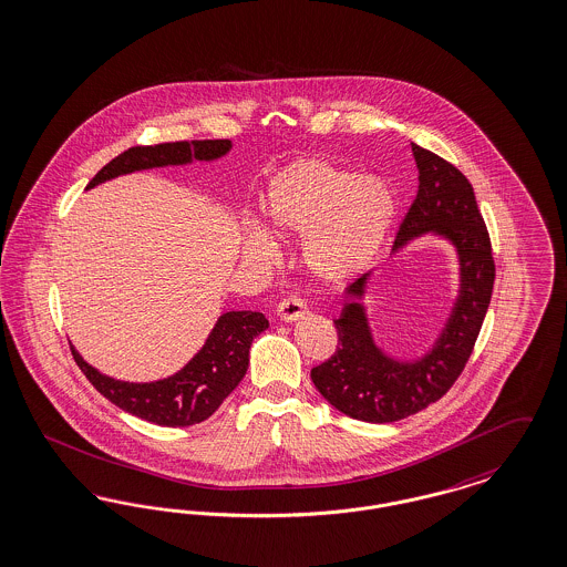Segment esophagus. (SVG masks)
Here are the masks:
<instances>
[{"label":"esophagus","instance_id":"34e87169","mask_svg":"<svg viewBox=\"0 0 567 567\" xmlns=\"http://www.w3.org/2000/svg\"><path fill=\"white\" fill-rule=\"evenodd\" d=\"M305 316H307V305L298 296H288L277 305V318L286 323H292Z\"/></svg>","mask_w":567,"mask_h":567}]
</instances>
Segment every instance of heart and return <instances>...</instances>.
<instances>
[{"label":"heart","mask_w":567,"mask_h":567,"mask_svg":"<svg viewBox=\"0 0 567 567\" xmlns=\"http://www.w3.org/2000/svg\"><path fill=\"white\" fill-rule=\"evenodd\" d=\"M398 200L377 175H360L321 158H298L272 175L265 214L279 239H300L302 260L323 284H343L377 258L394 224ZM241 254L272 265L277 241L265 224L249 221Z\"/></svg>","instance_id":"1"}]
</instances>
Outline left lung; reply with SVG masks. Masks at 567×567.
<instances>
[{
    "instance_id": "1",
    "label": "left lung",
    "mask_w": 567,
    "mask_h": 567,
    "mask_svg": "<svg viewBox=\"0 0 567 567\" xmlns=\"http://www.w3.org/2000/svg\"><path fill=\"white\" fill-rule=\"evenodd\" d=\"M417 163V197L395 235L394 251L419 237H436L457 258V296L434 343L417 358H400L374 341L367 295L372 271L346 290L334 320L339 347L311 370V379L337 411L369 423H392L441 400L468 362L492 300V244L466 175L439 154L411 144Z\"/></svg>"
}]
</instances>
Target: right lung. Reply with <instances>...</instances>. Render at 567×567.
<instances>
[{
    "label": "right lung",
    "mask_w": 567,
    "mask_h": 567,
    "mask_svg": "<svg viewBox=\"0 0 567 567\" xmlns=\"http://www.w3.org/2000/svg\"><path fill=\"white\" fill-rule=\"evenodd\" d=\"M233 148L230 140H203V142H173L158 146L128 148L110 161L89 182L86 190L103 182L128 173L179 167L195 161L212 163L226 156ZM269 328V320L256 311H226L214 323L205 343L197 353L169 377L158 381H121L91 367L72 346L75 364L124 413L150 421L163 427H186L212 417L226 395L230 394L249 367L251 341Z\"/></svg>",
    "instance_id": "obj_1"
}]
</instances>
